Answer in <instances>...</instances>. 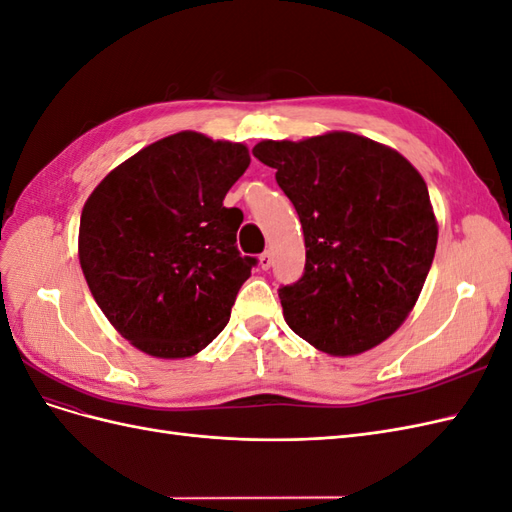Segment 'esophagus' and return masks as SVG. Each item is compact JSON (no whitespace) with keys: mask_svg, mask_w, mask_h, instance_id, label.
Segmentation results:
<instances>
[{"mask_svg":"<svg viewBox=\"0 0 512 512\" xmlns=\"http://www.w3.org/2000/svg\"><path fill=\"white\" fill-rule=\"evenodd\" d=\"M258 265L262 271H269L271 265H273V254L271 252H262L260 258H258Z\"/></svg>","mask_w":512,"mask_h":512,"instance_id":"obj_1","label":"esophagus"}]
</instances>
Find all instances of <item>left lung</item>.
Masks as SVG:
<instances>
[{
    "instance_id": "left-lung-1",
    "label": "left lung",
    "mask_w": 512,
    "mask_h": 512,
    "mask_svg": "<svg viewBox=\"0 0 512 512\" xmlns=\"http://www.w3.org/2000/svg\"><path fill=\"white\" fill-rule=\"evenodd\" d=\"M254 156L275 168L303 226L305 271L280 288L288 327L333 356L384 342L412 312L436 254L423 177L352 132L262 141Z\"/></svg>"
}]
</instances>
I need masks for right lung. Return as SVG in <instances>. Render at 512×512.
Listing matches in <instances>:
<instances>
[{"label": "right lung", "instance_id": "add662e5", "mask_svg": "<svg viewBox=\"0 0 512 512\" xmlns=\"http://www.w3.org/2000/svg\"><path fill=\"white\" fill-rule=\"evenodd\" d=\"M250 166L241 143L177 132L111 170L81 213L79 260L96 303L158 359L203 350L230 320L256 258L241 256L226 192Z\"/></svg>", "mask_w": 512, "mask_h": 512}]
</instances>
